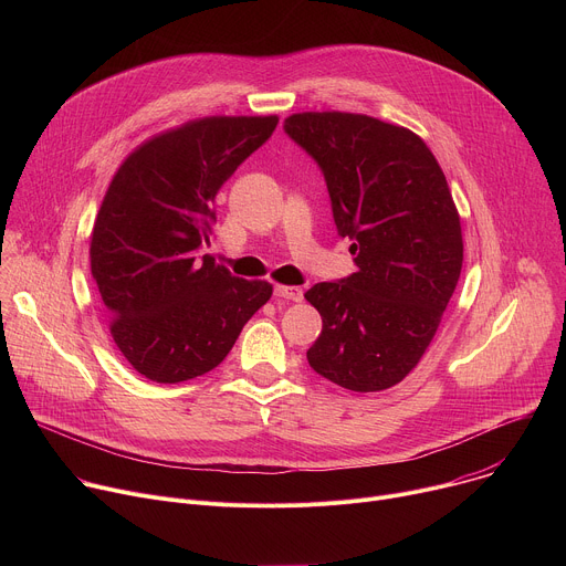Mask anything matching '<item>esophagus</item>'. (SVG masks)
<instances>
[{
    "label": "esophagus",
    "mask_w": 566,
    "mask_h": 566,
    "mask_svg": "<svg viewBox=\"0 0 566 566\" xmlns=\"http://www.w3.org/2000/svg\"><path fill=\"white\" fill-rule=\"evenodd\" d=\"M273 293H275V297H280V300H291V302H300V300H302V289H300V286L275 284Z\"/></svg>",
    "instance_id": "1"
}]
</instances>
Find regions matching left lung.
<instances>
[{"label": "left lung", "instance_id": "1", "mask_svg": "<svg viewBox=\"0 0 566 566\" xmlns=\"http://www.w3.org/2000/svg\"><path fill=\"white\" fill-rule=\"evenodd\" d=\"M284 132L325 175L358 266L304 293L322 315L306 360L352 391L394 387L430 347L461 275V221L446 175L421 136L365 114L302 112Z\"/></svg>", "mask_w": 566, "mask_h": 566}]
</instances>
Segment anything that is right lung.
Returning <instances> with one entry per match:
<instances>
[{"label":"right lung","instance_id":"1","mask_svg":"<svg viewBox=\"0 0 566 566\" xmlns=\"http://www.w3.org/2000/svg\"><path fill=\"white\" fill-rule=\"evenodd\" d=\"M277 116H208L138 145L114 175L92 232V275L109 334L156 382L214 369L273 295L210 255L214 197L262 147Z\"/></svg>","mask_w":566,"mask_h":566}]
</instances>
